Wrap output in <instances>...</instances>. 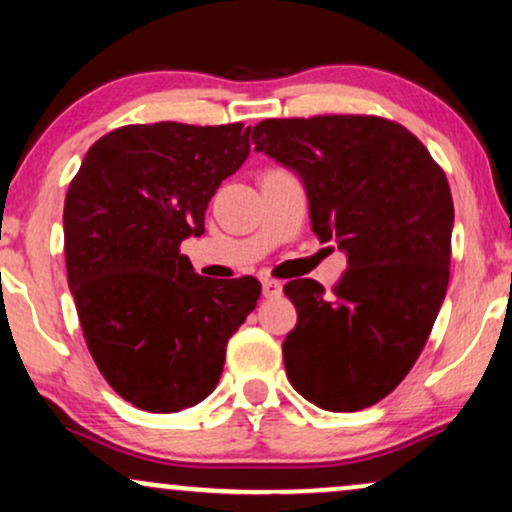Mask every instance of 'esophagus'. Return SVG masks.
I'll list each match as a JSON object with an SVG mask.
<instances>
[{
    "label": "esophagus",
    "mask_w": 512,
    "mask_h": 512,
    "mask_svg": "<svg viewBox=\"0 0 512 512\" xmlns=\"http://www.w3.org/2000/svg\"><path fill=\"white\" fill-rule=\"evenodd\" d=\"M281 284L279 281H274V279H262V293H264V298H276V296H281Z\"/></svg>",
    "instance_id": "obj_1"
}]
</instances>
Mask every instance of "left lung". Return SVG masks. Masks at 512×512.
Returning a JSON list of instances; mask_svg holds the SVG:
<instances>
[{"mask_svg":"<svg viewBox=\"0 0 512 512\" xmlns=\"http://www.w3.org/2000/svg\"><path fill=\"white\" fill-rule=\"evenodd\" d=\"M252 144L301 175L315 236L349 255L330 293L315 279L284 286L298 313L281 344L286 375L320 409L373 407L407 378L448 291V178L378 115L272 117Z\"/></svg>","mask_w":512,"mask_h":512,"instance_id":"obj_1","label":"left lung"}]
</instances>
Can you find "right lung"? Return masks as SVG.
<instances>
[{
  "label": "right lung",
  "mask_w": 512,
  "mask_h": 512,
  "mask_svg": "<svg viewBox=\"0 0 512 512\" xmlns=\"http://www.w3.org/2000/svg\"><path fill=\"white\" fill-rule=\"evenodd\" d=\"M250 127L125 125L88 149L64 199V257L81 332L108 385L154 414L211 395L226 344L255 310L252 276H199L180 243L204 233Z\"/></svg>",
  "instance_id": "1"
}]
</instances>
